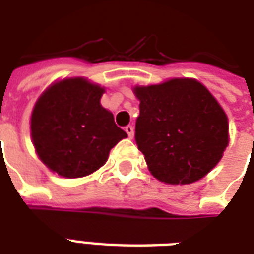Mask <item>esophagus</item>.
<instances>
[{
	"label": "esophagus",
	"instance_id": "34e87169",
	"mask_svg": "<svg viewBox=\"0 0 254 254\" xmlns=\"http://www.w3.org/2000/svg\"><path fill=\"white\" fill-rule=\"evenodd\" d=\"M125 131H127V135H129L130 138H133V135H134V127H131V125H127V127H125Z\"/></svg>",
	"mask_w": 254,
	"mask_h": 254
}]
</instances>
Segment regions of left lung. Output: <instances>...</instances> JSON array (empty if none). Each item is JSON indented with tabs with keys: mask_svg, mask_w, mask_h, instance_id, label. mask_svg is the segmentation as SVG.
<instances>
[{
	"mask_svg": "<svg viewBox=\"0 0 254 254\" xmlns=\"http://www.w3.org/2000/svg\"><path fill=\"white\" fill-rule=\"evenodd\" d=\"M139 100L135 142L151 175L190 185L216 166L228 146V117L195 79L177 77L133 88Z\"/></svg>",
	"mask_w": 254,
	"mask_h": 254,
	"instance_id": "obj_1",
	"label": "left lung"
}]
</instances>
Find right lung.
Segmentation results:
<instances>
[{
  "label": "right lung",
  "mask_w": 254,
  "mask_h": 254,
  "mask_svg": "<svg viewBox=\"0 0 254 254\" xmlns=\"http://www.w3.org/2000/svg\"><path fill=\"white\" fill-rule=\"evenodd\" d=\"M105 88L85 77L55 81L34 105L30 129L38 157L64 178H83L108 161L127 134L100 104Z\"/></svg>",
  "instance_id": "right-lung-1"
}]
</instances>
